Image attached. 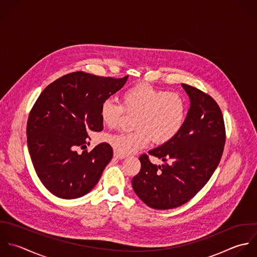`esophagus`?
<instances>
[{
  "label": "esophagus",
  "mask_w": 257,
  "mask_h": 257,
  "mask_svg": "<svg viewBox=\"0 0 257 257\" xmlns=\"http://www.w3.org/2000/svg\"><path fill=\"white\" fill-rule=\"evenodd\" d=\"M114 157H115V158H117V159H124L126 156H122V155L118 154L116 151H114Z\"/></svg>",
  "instance_id": "esophagus-1"
}]
</instances>
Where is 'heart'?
<instances>
[{
	"label": "heart",
	"instance_id": "heart-1",
	"mask_svg": "<svg viewBox=\"0 0 257 257\" xmlns=\"http://www.w3.org/2000/svg\"><path fill=\"white\" fill-rule=\"evenodd\" d=\"M122 104L113 99L105 100L100 107L103 124L109 128L117 126L124 111L136 115L131 133L108 135L106 140L118 154L126 156L145 147L151 138L162 144L174 138L186 119V103L174 92L140 84L122 94Z\"/></svg>",
	"mask_w": 257,
	"mask_h": 257
}]
</instances>
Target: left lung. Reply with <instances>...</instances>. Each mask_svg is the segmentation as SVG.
<instances>
[{"mask_svg": "<svg viewBox=\"0 0 257 257\" xmlns=\"http://www.w3.org/2000/svg\"><path fill=\"white\" fill-rule=\"evenodd\" d=\"M190 100L178 134L148 153L163 163L140 156V172L133 177L136 195L149 207L165 210L183 205L208 182L225 144V127L217 103L202 91L182 84Z\"/></svg>", "mask_w": 257, "mask_h": 257, "instance_id": "left-lung-1", "label": "left lung"}]
</instances>
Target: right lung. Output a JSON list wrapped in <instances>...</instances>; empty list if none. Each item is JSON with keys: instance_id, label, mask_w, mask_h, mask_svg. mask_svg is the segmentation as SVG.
Wrapping results in <instances>:
<instances>
[{"instance_id": "add662e5", "label": "right lung", "mask_w": 257, "mask_h": 257, "mask_svg": "<svg viewBox=\"0 0 257 257\" xmlns=\"http://www.w3.org/2000/svg\"><path fill=\"white\" fill-rule=\"evenodd\" d=\"M84 72L65 75L45 88L27 123V142L36 173L43 185L62 199H76L98 183L113 157L108 143L78 154L90 131L103 130L100 107L127 82Z\"/></svg>"}]
</instances>
